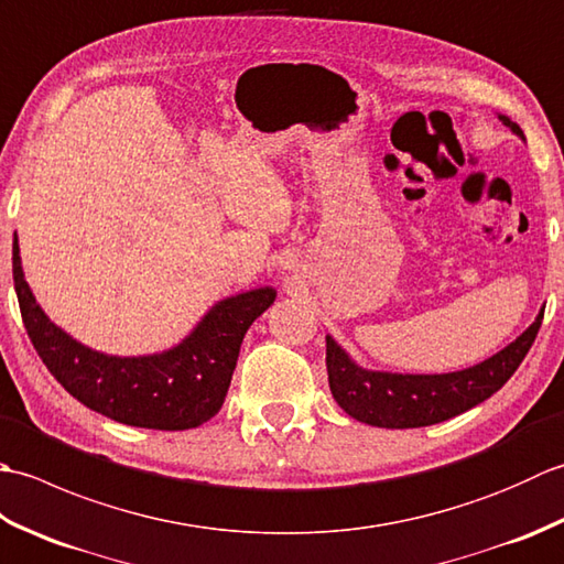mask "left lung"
<instances>
[{"mask_svg": "<svg viewBox=\"0 0 564 564\" xmlns=\"http://www.w3.org/2000/svg\"><path fill=\"white\" fill-rule=\"evenodd\" d=\"M513 135L523 142V130L509 116L497 113ZM545 307L535 315L533 325L521 337L513 339L495 356L470 368L453 370V373H390V370H370L358 366L346 349L327 337V373L332 398L341 410L380 429H419L446 422L458 416L505 386L513 370L529 354L541 329Z\"/></svg>", "mask_w": 564, "mask_h": 564, "instance_id": "8db88e82", "label": "left lung"}]
</instances>
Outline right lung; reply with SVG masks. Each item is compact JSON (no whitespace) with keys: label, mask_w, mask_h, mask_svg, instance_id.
<instances>
[{"label":"right lung","mask_w":564,"mask_h":564,"mask_svg":"<svg viewBox=\"0 0 564 564\" xmlns=\"http://www.w3.org/2000/svg\"><path fill=\"white\" fill-rule=\"evenodd\" d=\"M11 267L23 327L45 368L84 406L140 429H196L218 414L247 329L275 301L271 285L223 297L172 349L113 356L72 339L43 313L23 279L17 235Z\"/></svg>","instance_id":"right-lung-1"}]
</instances>
